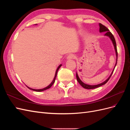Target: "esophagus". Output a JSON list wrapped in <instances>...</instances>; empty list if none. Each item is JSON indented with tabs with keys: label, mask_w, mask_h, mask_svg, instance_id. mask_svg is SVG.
Returning a JSON list of instances; mask_svg holds the SVG:
<instances>
[{
	"label": "esophagus",
	"mask_w": 130,
	"mask_h": 130,
	"mask_svg": "<svg viewBox=\"0 0 130 130\" xmlns=\"http://www.w3.org/2000/svg\"><path fill=\"white\" fill-rule=\"evenodd\" d=\"M75 58V56L74 54H69V55L67 57V60H71V59H74Z\"/></svg>",
	"instance_id": "obj_1"
}]
</instances>
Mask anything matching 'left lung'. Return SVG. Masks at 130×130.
<instances>
[{"label": "left lung", "instance_id": "1", "mask_svg": "<svg viewBox=\"0 0 130 130\" xmlns=\"http://www.w3.org/2000/svg\"><path fill=\"white\" fill-rule=\"evenodd\" d=\"M99 32H106L105 34V36H107L108 37L110 40H111V41L112 42V43L113 44V46H114V48H115V52H116V64H115V67H114L112 72L111 74V75H110L106 79L105 81H104L103 82H102V83L101 84H98V85H88V84H85L84 82H82L80 78H79V77H78V74H77V73L76 72V78H77V81H78V83L80 84V85L82 86V87H84V88L85 89H94V88H96L98 87H100V86H103L104 85H105V84H106L107 82V81L109 80V78L111 77V75H112L113 73V71L114 70H115V68L116 67V66L117 65V59H118V53H117V45H116V40H115V37H114L113 35L112 34V33L110 32L109 30L105 26L103 25V24H101V23H99Z\"/></svg>", "mask_w": 130, "mask_h": 130}]
</instances>
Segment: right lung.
<instances>
[{"instance_id": "obj_1", "label": "right lung", "mask_w": 130, "mask_h": 130, "mask_svg": "<svg viewBox=\"0 0 130 130\" xmlns=\"http://www.w3.org/2000/svg\"><path fill=\"white\" fill-rule=\"evenodd\" d=\"M62 66V64H60V66H59L58 67H57V69H56V72H55V77H54V79H53V81L51 82V84L49 85H48V86H46V87H45V88H42V89H33V88H30V87H27H27L29 89H31V90H34V91H36V92H42V91H44V90H46V89H49V88H50L51 87H52V86H53V85L54 84V83L55 82V79H56V76H57V72H58V69H60V68Z\"/></svg>"}]
</instances>
